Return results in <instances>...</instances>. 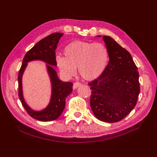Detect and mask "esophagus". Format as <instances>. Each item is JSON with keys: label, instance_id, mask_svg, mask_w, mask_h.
Wrapping results in <instances>:
<instances>
[{"label": "esophagus", "instance_id": "obj_1", "mask_svg": "<svg viewBox=\"0 0 157 157\" xmlns=\"http://www.w3.org/2000/svg\"><path fill=\"white\" fill-rule=\"evenodd\" d=\"M81 85V83H78V82H76L74 83V85H73V89H76V88H77L78 86H79Z\"/></svg>", "mask_w": 157, "mask_h": 157}]
</instances>
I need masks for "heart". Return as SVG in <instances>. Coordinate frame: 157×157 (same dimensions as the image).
Listing matches in <instances>:
<instances>
[{"instance_id":"b5f03b06","label":"heart","mask_w":157,"mask_h":157,"mask_svg":"<svg viewBox=\"0 0 157 157\" xmlns=\"http://www.w3.org/2000/svg\"><path fill=\"white\" fill-rule=\"evenodd\" d=\"M64 57L56 56L57 65L64 76L70 77L76 73L86 81L98 79L105 71L109 59L108 52L104 45L74 41L65 47Z\"/></svg>"}]
</instances>
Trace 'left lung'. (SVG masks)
<instances>
[{"label":"left lung","instance_id":"8db88e82","mask_svg":"<svg viewBox=\"0 0 157 157\" xmlns=\"http://www.w3.org/2000/svg\"><path fill=\"white\" fill-rule=\"evenodd\" d=\"M103 40L109 62L101 76L88 83L92 90L90 103L97 119L116 122L127 116L137 103L139 74L128 51L110 36H103Z\"/></svg>","mask_w":157,"mask_h":157}]
</instances>
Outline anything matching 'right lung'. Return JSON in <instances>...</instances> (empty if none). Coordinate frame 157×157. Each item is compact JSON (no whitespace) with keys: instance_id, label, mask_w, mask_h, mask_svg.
<instances>
[{"instance_id":"right-lung-1","label":"right lung","mask_w":157,"mask_h":157,"mask_svg":"<svg viewBox=\"0 0 157 157\" xmlns=\"http://www.w3.org/2000/svg\"><path fill=\"white\" fill-rule=\"evenodd\" d=\"M63 33H54L41 40L26 53L18 76V96L30 116L40 121H51L58 119L63 112L65 99L72 91L71 82H63L58 77L53 67L57 65L55 50ZM39 60L47 63L46 67L52 83V97L48 106L42 111H34L25 101L22 90V76L28 62Z\"/></svg>"}]
</instances>
